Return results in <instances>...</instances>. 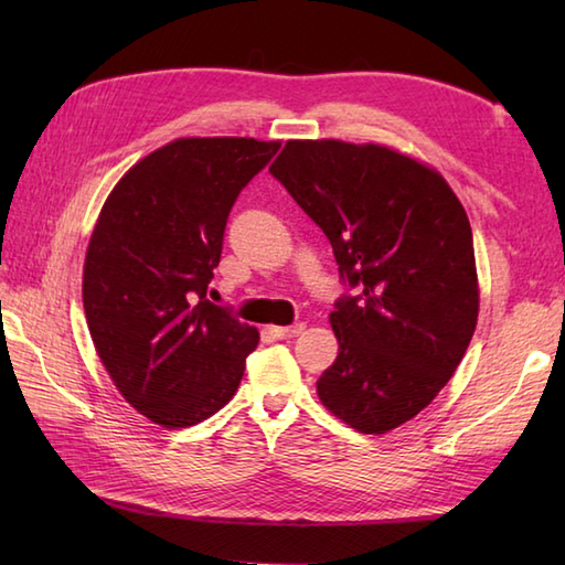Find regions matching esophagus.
I'll use <instances>...</instances> for the list:
<instances>
[{
    "label": "esophagus",
    "instance_id": "1",
    "mask_svg": "<svg viewBox=\"0 0 565 565\" xmlns=\"http://www.w3.org/2000/svg\"><path fill=\"white\" fill-rule=\"evenodd\" d=\"M303 330H306L303 322H296V326H289V328H271L274 338H279V340H291V338H298V334H301Z\"/></svg>",
    "mask_w": 565,
    "mask_h": 565
}]
</instances>
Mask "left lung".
Returning <instances> with one entry per match:
<instances>
[{
	"instance_id": "1",
	"label": "left lung",
	"mask_w": 565,
	"mask_h": 565,
	"mask_svg": "<svg viewBox=\"0 0 565 565\" xmlns=\"http://www.w3.org/2000/svg\"><path fill=\"white\" fill-rule=\"evenodd\" d=\"M269 172L328 235L342 296L340 354L318 395L342 423L383 435L447 386L478 320L471 223L444 177L383 146L289 140Z\"/></svg>"
}]
</instances>
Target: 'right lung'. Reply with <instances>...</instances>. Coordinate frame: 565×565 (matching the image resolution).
<instances>
[{"mask_svg": "<svg viewBox=\"0 0 565 565\" xmlns=\"http://www.w3.org/2000/svg\"><path fill=\"white\" fill-rule=\"evenodd\" d=\"M279 150L255 138H179L124 174L84 259L89 334L116 388L162 427L218 413L257 328L206 298L227 215Z\"/></svg>", "mask_w": 565, "mask_h": 565, "instance_id": "add662e5", "label": "right lung"}]
</instances>
